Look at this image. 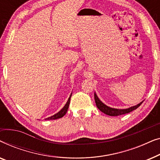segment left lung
<instances>
[{
	"mask_svg": "<svg viewBox=\"0 0 160 160\" xmlns=\"http://www.w3.org/2000/svg\"><path fill=\"white\" fill-rule=\"evenodd\" d=\"M95 100L96 106H97L98 108L99 109L100 111H102V113H106V115L111 116V117H116V116H119L122 114H125V113H128L131 112V111L135 110V109L138 108V107L142 104V101L140 103L135 105L134 106H131L128 108L125 109H119V108H111L108 106H106V104H104L101 100L99 99V98L98 97L97 94L95 92Z\"/></svg>",
	"mask_w": 160,
	"mask_h": 160,
	"instance_id": "8db88e82",
	"label": "left lung"
}]
</instances>
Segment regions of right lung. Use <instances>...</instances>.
<instances>
[{
	"label": "right lung",
	"mask_w": 160,
	"mask_h": 160,
	"mask_svg": "<svg viewBox=\"0 0 160 160\" xmlns=\"http://www.w3.org/2000/svg\"><path fill=\"white\" fill-rule=\"evenodd\" d=\"M72 95V93L71 94V95H70V97L68 98V101L65 105L64 106V107L61 109V110L55 114H54L53 116H51V117H48L46 119V120H53V119H60V118H62V117H64L65 115V113H67L68 111V107H69V104H70V101H71V97Z\"/></svg>",
	"instance_id": "obj_1"
}]
</instances>
